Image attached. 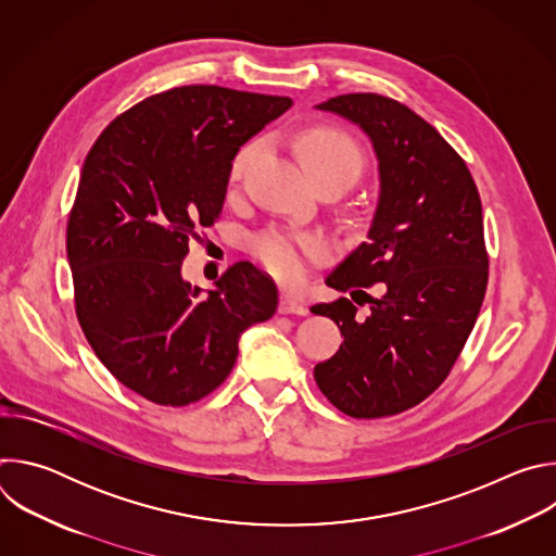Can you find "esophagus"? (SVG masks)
I'll use <instances>...</instances> for the list:
<instances>
[{
    "label": "esophagus",
    "mask_w": 556,
    "mask_h": 556,
    "mask_svg": "<svg viewBox=\"0 0 556 556\" xmlns=\"http://www.w3.org/2000/svg\"><path fill=\"white\" fill-rule=\"evenodd\" d=\"M279 312L281 314H307V307L303 303H299L296 299H292L290 294H281L279 296Z\"/></svg>",
    "instance_id": "esophagus-1"
}]
</instances>
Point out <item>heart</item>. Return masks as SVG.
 Here are the masks:
<instances>
[{
  "label": "heart",
  "mask_w": 556,
  "mask_h": 556,
  "mask_svg": "<svg viewBox=\"0 0 556 556\" xmlns=\"http://www.w3.org/2000/svg\"><path fill=\"white\" fill-rule=\"evenodd\" d=\"M294 149L312 182L334 180L348 189L356 185L367 169L361 144L337 127L316 125L299 131ZM260 151L262 140H249L235 151L228 167L230 185H237L244 178ZM251 253L275 279L290 286L305 277L312 262H321L330 253V240L321 232L268 228L251 242Z\"/></svg>",
  "instance_id": "1"
}]
</instances>
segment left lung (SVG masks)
<instances>
[{
  "label": "left lung",
  "mask_w": 556,
  "mask_h": 556,
  "mask_svg": "<svg viewBox=\"0 0 556 556\" xmlns=\"http://www.w3.org/2000/svg\"><path fill=\"white\" fill-rule=\"evenodd\" d=\"M371 138L380 198L363 242L326 279L361 293L316 303L343 343L314 367L326 399L352 418L407 412L453 369L489 283L482 200L462 155L407 105L382 94H341L319 105ZM378 285L371 298L366 288Z\"/></svg>",
  "instance_id": "obj_1"
}]
</instances>
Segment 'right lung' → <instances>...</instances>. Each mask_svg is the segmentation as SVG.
Instances as JSON below:
<instances>
[{"mask_svg":"<svg viewBox=\"0 0 556 556\" xmlns=\"http://www.w3.org/2000/svg\"><path fill=\"white\" fill-rule=\"evenodd\" d=\"M290 105L172 88L116 116L86 157L65 230L76 319L112 376L155 405L202 401L230 374L240 334L277 309L275 281L251 262L208 296L180 268L222 213L235 151Z\"/></svg>","mask_w":556,"mask_h":556,"instance_id":"right-lung-1","label":"right lung"}]
</instances>
